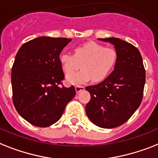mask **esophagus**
<instances>
[{"mask_svg":"<svg viewBox=\"0 0 158 158\" xmlns=\"http://www.w3.org/2000/svg\"><path fill=\"white\" fill-rule=\"evenodd\" d=\"M84 86H80V85H77L75 86V91H76L77 93H79V92L84 90Z\"/></svg>","mask_w":158,"mask_h":158,"instance_id":"obj_1","label":"esophagus"}]
</instances>
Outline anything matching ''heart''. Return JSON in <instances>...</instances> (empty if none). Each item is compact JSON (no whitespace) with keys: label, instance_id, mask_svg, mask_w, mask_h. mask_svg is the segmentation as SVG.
<instances>
[{"label":"heart","instance_id":"heart-1","mask_svg":"<svg viewBox=\"0 0 158 158\" xmlns=\"http://www.w3.org/2000/svg\"><path fill=\"white\" fill-rule=\"evenodd\" d=\"M59 61L66 75V82L79 84L92 80L104 81L114 70L117 62V52L113 48L105 47L96 42H88L73 50V54L61 53ZM81 66L82 70L73 73ZM73 73V74L71 73Z\"/></svg>","mask_w":158,"mask_h":158}]
</instances>
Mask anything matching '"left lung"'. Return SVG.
I'll return each instance as SVG.
<instances>
[{"label": "left lung", "mask_w": 158, "mask_h": 158, "mask_svg": "<svg viewBox=\"0 0 158 158\" xmlns=\"http://www.w3.org/2000/svg\"><path fill=\"white\" fill-rule=\"evenodd\" d=\"M99 40L114 45L117 62L107 79L85 88L91 95L86 114L95 125L114 128L125 123L140 106L145 69L140 52L133 44L118 38Z\"/></svg>", "instance_id": "obj_1"}]
</instances>
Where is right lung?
Returning <instances> with one entry per match:
<instances>
[{"mask_svg":"<svg viewBox=\"0 0 158 158\" xmlns=\"http://www.w3.org/2000/svg\"><path fill=\"white\" fill-rule=\"evenodd\" d=\"M70 40L38 37L23 44L17 52L11 73L13 102L32 125L46 127L55 123L76 94L74 86L62 84L65 75L59 61L61 50Z\"/></svg>","mask_w":158,"mask_h":158,"instance_id":"add662e5","label":"right lung"}]
</instances>
